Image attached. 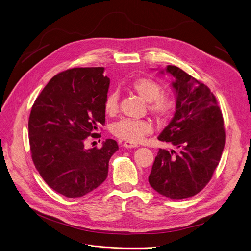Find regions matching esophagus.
Listing matches in <instances>:
<instances>
[{
  "label": "esophagus",
  "instance_id": "obj_1",
  "mask_svg": "<svg viewBox=\"0 0 251 251\" xmlns=\"http://www.w3.org/2000/svg\"><path fill=\"white\" fill-rule=\"evenodd\" d=\"M123 147H125V148H135V147H137V144H133V143H130V142H124Z\"/></svg>",
  "mask_w": 251,
  "mask_h": 251
}]
</instances>
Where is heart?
Masks as SVG:
<instances>
[{"label": "heart", "instance_id": "1", "mask_svg": "<svg viewBox=\"0 0 251 251\" xmlns=\"http://www.w3.org/2000/svg\"><path fill=\"white\" fill-rule=\"evenodd\" d=\"M129 88L148 102V110L158 119L169 118L176 109V98L172 94L162 92L161 83L151 77H139L131 82ZM118 110L119 95L116 91L110 92L105 98L104 111L107 115L113 116ZM111 132L121 140L137 144L150 135L153 128L148 121L124 118L112 125Z\"/></svg>", "mask_w": 251, "mask_h": 251}]
</instances>
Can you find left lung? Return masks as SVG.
<instances>
[{"label":"left lung","mask_w":251,"mask_h":251,"mask_svg":"<svg viewBox=\"0 0 251 251\" xmlns=\"http://www.w3.org/2000/svg\"><path fill=\"white\" fill-rule=\"evenodd\" d=\"M166 71L175 77L176 106L158 139L177 150H159L149 184L162 196L181 200L199 194L210 181L225 148L226 131L210 89L175 65H168Z\"/></svg>","instance_id":"left-lung-1"}]
</instances>
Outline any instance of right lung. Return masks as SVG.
<instances>
[{"label":"right lung","instance_id":"right-lung-1","mask_svg":"<svg viewBox=\"0 0 251 251\" xmlns=\"http://www.w3.org/2000/svg\"><path fill=\"white\" fill-rule=\"evenodd\" d=\"M103 67H76L54 75L35 99L28 118L31 159L50 188L79 198L99 187L119 149L107 139L100 149L84 148L105 125L104 101L110 80Z\"/></svg>","mask_w":251,"mask_h":251}]
</instances>
